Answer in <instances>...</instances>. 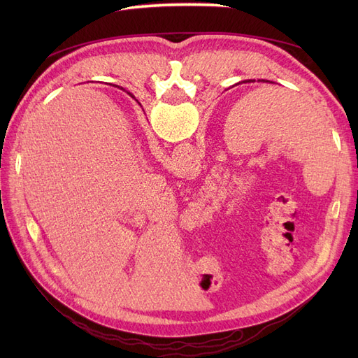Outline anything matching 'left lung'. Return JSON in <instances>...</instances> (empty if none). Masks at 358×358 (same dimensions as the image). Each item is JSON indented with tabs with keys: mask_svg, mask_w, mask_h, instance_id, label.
<instances>
[{
	"mask_svg": "<svg viewBox=\"0 0 358 358\" xmlns=\"http://www.w3.org/2000/svg\"><path fill=\"white\" fill-rule=\"evenodd\" d=\"M248 82H251V80H248ZM254 82V80H252ZM262 82H268V80H262Z\"/></svg>",
	"mask_w": 358,
	"mask_h": 358,
	"instance_id": "1",
	"label": "left lung"
}]
</instances>
